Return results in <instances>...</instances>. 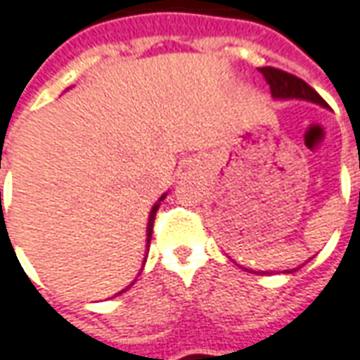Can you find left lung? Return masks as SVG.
<instances>
[{
    "instance_id": "obj_1",
    "label": "left lung",
    "mask_w": 360,
    "mask_h": 360,
    "mask_svg": "<svg viewBox=\"0 0 360 360\" xmlns=\"http://www.w3.org/2000/svg\"><path fill=\"white\" fill-rule=\"evenodd\" d=\"M260 72L266 78V82L270 84V92H272L274 98H280V100H285V98H302V100H309V102H315V104L327 108V102H325L323 98L319 96L307 82H303L302 78L293 77L290 72L274 67H262ZM283 272L290 274L293 270H283Z\"/></svg>"
}]
</instances>
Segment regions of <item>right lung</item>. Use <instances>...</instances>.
<instances>
[{"label":"right lung","instance_id":"1","mask_svg":"<svg viewBox=\"0 0 360 360\" xmlns=\"http://www.w3.org/2000/svg\"><path fill=\"white\" fill-rule=\"evenodd\" d=\"M165 199V195H161V199L158 200V202H155V205H153V209H151V212H149V221H148V244H149V240H151V231H153V221H155V212H158V209H160V202L161 200ZM129 285H131V283H129ZM129 285L128 288H126V290H129ZM126 290H122V292L120 293H124L126 292ZM118 293V295H120Z\"/></svg>","mask_w":360,"mask_h":360}]
</instances>
